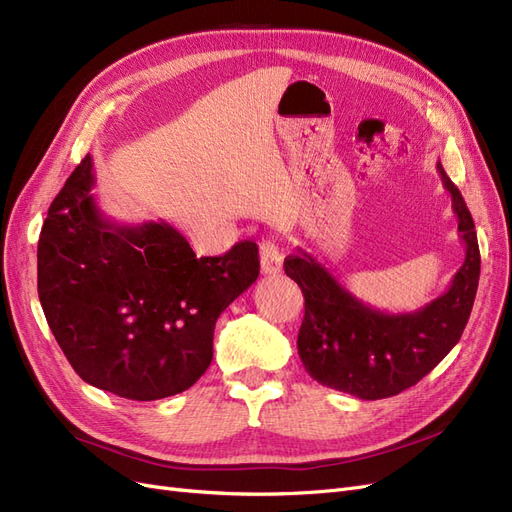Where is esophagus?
I'll use <instances>...</instances> for the list:
<instances>
[{
  "label": "esophagus",
  "mask_w": 512,
  "mask_h": 512,
  "mask_svg": "<svg viewBox=\"0 0 512 512\" xmlns=\"http://www.w3.org/2000/svg\"><path fill=\"white\" fill-rule=\"evenodd\" d=\"M284 265V254L280 247L271 241H265L260 245V271L265 275H277L282 271Z\"/></svg>",
  "instance_id": "esophagus-1"
}]
</instances>
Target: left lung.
Returning <instances> with one entry per match:
<instances>
[{"label":"left lung","instance_id":"1","mask_svg":"<svg viewBox=\"0 0 512 512\" xmlns=\"http://www.w3.org/2000/svg\"><path fill=\"white\" fill-rule=\"evenodd\" d=\"M453 198L466 260L451 286L414 312L389 314L363 303L339 284L312 254L301 250L284 260V271L299 284L305 316L297 339L309 376L359 399H384L410 389L455 348L466 329L480 275L474 220L457 185L436 164Z\"/></svg>","mask_w":512,"mask_h":512}]
</instances>
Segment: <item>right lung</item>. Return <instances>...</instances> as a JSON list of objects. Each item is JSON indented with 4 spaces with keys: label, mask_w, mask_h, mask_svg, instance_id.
Instances as JSON below:
<instances>
[{
    "label": "right lung",
    "mask_w": 512,
    "mask_h": 512,
    "mask_svg": "<svg viewBox=\"0 0 512 512\" xmlns=\"http://www.w3.org/2000/svg\"><path fill=\"white\" fill-rule=\"evenodd\" d=\"M91 156L55 196L38 241V297L87 384L134 401L177 395L205 374L213 329L260 273L258 245L196 258L168 222L108 220Z\"/></svg>",
    "instance_id": "add662e5"
}]
</instances>
